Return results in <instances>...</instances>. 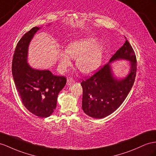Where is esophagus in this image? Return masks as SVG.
<instances>
[{
	"mask_svg": "<svg viewBox=\"0 0 156 156\" xmlns=\"http://www.w3.org/2000/svg\"><path fill=\"white\" fill-rule=\"evenodd\" d=\"M74 82H75V80L73 78H69L68 79V81H67V85H71V83H73Z\"/></svg>",
	"mask_w": 156,
	"mask_h": 156,
	"instance_id": "obj_1",
	"label": "esophagus"
}]
</instances>
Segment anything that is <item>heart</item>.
<instances>
[{"label": "heart", "mask_w": 156, "mask_h": 156, "mask_svg": "<svg viewBox=\"0 0 156 156\" xmlns=\"http://www.w3.org/2000/svg\"><path fill=\"white\" fill-rule=\"evenodd\" d=\"M66 51L59 54V67L65 71L71 65V58L76 59V66L85 74H90L97 69L102 62L104 47L96 37H87L71 41Z\"/></svg>", "instance_id": "heart-1"}]
</instances>
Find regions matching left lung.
I'll return each mask as SVG.
<instances>
[{"label":"left lung","mask_w":156,"mask_h":156,"mask_svg":"<svg viewBox=\"0 0 156 156\" xmlns=\"http://www.w3.org/2000/svg\"><path fill=\"white\" fill-rule=\"evenodd\" d=\"M125 39L109 62L119 59L130 61V70L127 77L122 79L115 78L108 63L81 83L82 108L88 116L101 119L110 115L121 106L131 89L136 73V58L131 45L126 37Z\"/></svg>","instance_id":"1"}]
</instances>
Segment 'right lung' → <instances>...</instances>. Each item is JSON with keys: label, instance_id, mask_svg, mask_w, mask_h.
Returning <instances> with one entry per match:
<instances>
[{"label": "right lung", "instance_id": "right-lung-1", "mask_svg": "<svg viewBox=\"0 0 156 156\" xmlns=\"http://www.w3.org/2000/svg\"><path fill=\"white\" fill-rule=\"evenodd\" d=\"M39 29L33 27L19 41L13 56L12 72L24 106L36 116L47 117L56 109L58 95L67 79L54 75L49 70L33 69L27 64L29 44Z\"/></svg>", "mask_w": 156, "mask_h": 156}]
</instances>
